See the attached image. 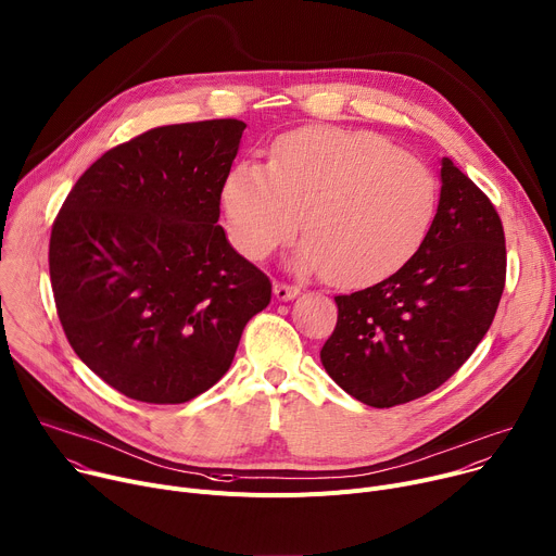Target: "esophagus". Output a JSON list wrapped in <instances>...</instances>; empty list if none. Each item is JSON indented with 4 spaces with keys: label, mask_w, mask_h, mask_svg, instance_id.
<instances>
[{
    "label": "esophagus",
    "mask_w": 556,
    "mask_h": 556,
    "mask_svg": "<svg viewBox=\"0 0 556 556\" xmlns=\"http://www.w3.org/2000/svg\"><path fill=\"white\" fill-rule=\"evenodd\" d=\"M298 293H301V287H295V285H285V282L274 285V295L278 298V301H291V298H295Z\"/></svg>",
    "instance_id": "1"
}]
</instances>
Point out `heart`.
<instances>
[{"mask_svg": "<svg viewBox=\"0 0 556 556\" xmlns=\"http://www.w3.org/2000/svg\"><path fill=\"white\" fill-rule=\"evenodd\" d=\"M437 178L412 153L369 131L307 126L278 138L267 157L238 162L220 185L229 244L263 263L303 216L291 255L303 274L363 287L399 271L422 244L437 211Z\"/></svg>", "mask_w": 556, "mask_h": 556, "instance_id": "heart-1", "label": "heart"}]
</instances>
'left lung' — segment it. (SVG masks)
Here are the masks:
<instances>
[{
  "label": "left lung",
  "mask_w": 556,
  "mask_h": 556,
  "mask_svg": "<svg viewBox=\"0 0 556 556\" xmlns=\"http://www.w3.org/2000/svg\"><path fill=\"white\" fill-rule=\"evenodd\" d=\"M505 285L496 208L450 157L441 160L437 216L390 278L336 295L338 323L320 363L338 388L371 407L434 392L488 333Z\"/></svg>",
  "instance_id": "1"
}]
</instances>
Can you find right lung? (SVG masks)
<instances>
[{
	"mask_svg": "<svg viewBox=\"0 0 556 556\" xmlns=\"http://www.w3.org/2000/svg\"><path fill=\"white\" fill-rule=\"evenodd\" d=\"M247 124L151 129L96 160L51 231L58 316L79 361L119 394L176 405L227 374L269 278L229 244L220 185Z\"/></svg>",
	"mask_w": 556,
	"mask_h": 556,
	"instance_id": "add662e5",
	"label": "right lung"
}]
</instances>
